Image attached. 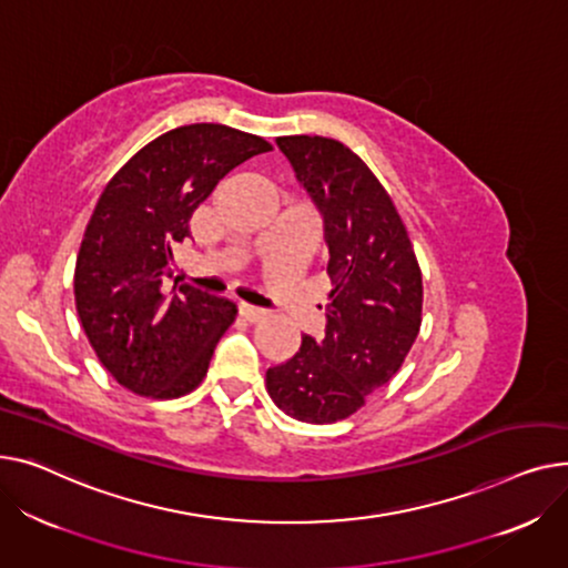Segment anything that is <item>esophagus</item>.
Listing matches in <instances>:
<instances>
[{"mask_svg": "<svg viewBox=\"0 0 568 568\" xmlns=\"http://www.w3.org/2000/svg\"><path fill=\"white\" fill-rule=\"evenodd\" d=\"M239 314H241L245 321H250V323H258V321H263L265 316H268L263 310L252 307V305H245V303L239 307Z\"/></svg>", "mask_w": 568, "mask_h": 568, "instance_id": "1", "label": "esophagus"}]
</instances>
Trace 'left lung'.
Masks as SVG:
<instances>
[{
  "mask_svg": "<svg viewBox=\"0 0 568 568\" xmlns=\"http://www.w3.org/2000/svg\"><path fill=\"white\" fill-rule=\"evenodd\" d=\"M295 179L323 217L325 337L305 335L300 351L265 372L280 410L332 424L351 417L402 369L422 325V271L389 194L337 140L277 138Z\"/></svg>",
  "mask_w": 568,
  "mask_h": 568,
  "instance_id": "obj_1",
  "label": "left lung"
}]
</instances>
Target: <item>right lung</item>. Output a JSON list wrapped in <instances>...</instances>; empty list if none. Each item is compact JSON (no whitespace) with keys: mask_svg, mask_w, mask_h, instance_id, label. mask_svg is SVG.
<instances>
[{"mask_svg":"<svg viewBox=\"0 0 568 568\" xmlns=\"http://www.w3.org/2000/svg\"><path fill=\"white\" fill-rule=\"evenodd\" d=\"M265 151L268 142L236 128L181 125L132 155L100 194L75 263V307L98 359L125 389L179 398L204 381L239 310L162 282L194 209L233 166Z\"/></svg>","mask_w":568,"mask_h":568,"instance_id":"add662e5","label":"right lung"}]
</instances>
